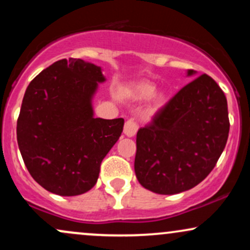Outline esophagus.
<instances>
[{
  "label": "esophagus",
  "mask_w": 250,
  "mask_h": 250,
  "mask_svg": "<svg viewBox=\"0 0 250 250\" xmlns=\"http://www.w3.org/2000/svg\"><path fill=\"white\" fill-rule=\"evenodd\" d=\"M137 125L135 123L133 120H128L127 122L125 123V128H123V133L127 135L128 137H133L137 131Z\"/></svg>",
  "instance_id": "1"
}]
</instances>
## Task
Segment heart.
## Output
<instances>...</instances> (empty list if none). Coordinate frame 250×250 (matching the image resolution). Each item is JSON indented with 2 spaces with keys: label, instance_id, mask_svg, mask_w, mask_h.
<instances>
[{
  "label": "heart",
  "instance_id": "heart-1",
  "mask_svg": "<svg viewBox=\"0 0 250 250\" xmlns=\"http://www.w3.org/2000/svg\"><path fill=\"white\" fill-rule=\"evenodd\" d=\"M156 84L154 82L148 81V80H142V81H139L134 83L133 85L128 88V94L131 99L136 100V101H146V100L153 97V102H151L150 111L151 113H155L156 110H159L160 108H162L163 105L167 102V97H166L165 94L156 93Z\"/></svg>",
  "mask_w": 250,
  "mask_h": 250
}]
</instances>
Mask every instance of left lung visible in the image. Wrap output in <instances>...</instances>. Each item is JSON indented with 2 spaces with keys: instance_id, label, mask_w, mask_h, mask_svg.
<instances>
[{
  "instance_id": "obj_1",
  "label": "left lung",
  "mask_w": 250,
  "mask_h": 250,
  "mask_svg": "<svg viewBox=\"0 0 250 250\" xmlns=\"http://www.w3.org/2000/svg\"><path fill=\"white\" fill-rule=\"evenodd\" d=\"M195 74L188 70L187 75ZM228 134L225 93L207 74L197 76L137 131V180L162 195L194 188L213 170Z\"/></svg>"
}]
</instances>
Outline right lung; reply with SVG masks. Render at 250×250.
I'll use <instances>...</instances> for the list:
<instances>
[{
    "mask_svg": "<svg viewBox=\"0 0 250 250\" xmlns=\"http://www.w3.org/2000/svg\"><path fill=\"white\" fill-rule=\"evenodd\" d=\"M104 81L99 65L63 59L28 85L17 143L28 171L45 190L76 196L97 182L102 160L125 125L123 119L94 117L93 97Z\"/></svg>",
    "mask_w": 250,
    "mask_h": 250,
    "instance_id": "right-lung-1",
    "label": "right lung"
}]
</instances>
